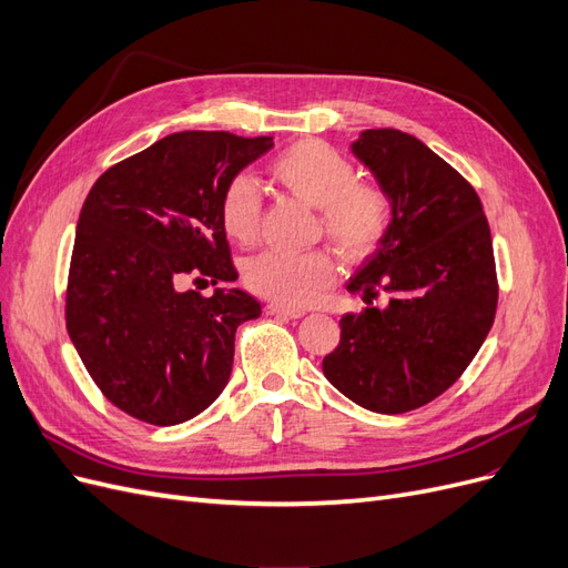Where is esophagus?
Returning a JSON list of instances; mask_svg holds the SVG:
<instances>
[{"mask_svg": "<svg viewBox=\"0 0 568 568\" xmlns=\"http://www.w3.org/2000/svg\"><path fill=\"white\" fill-rule=\"evenodd\" d=\"M265 313L277 315V317H288V320H296V317L305 315V311H301V307H291V305H284V303H267Z\"/></svg>", "mask_w": 568, "mask_h": 568, "instance_id": "esophagus-1", "label": "esophagus"}]
</instances>
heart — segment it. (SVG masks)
Wrapping results in <instances>:
<instances>
[{"mask_svg": "<svg viewBox=\"0 0 568 568\" xmlns=\"http://www.w3.org/2000/svg\"><path fill=\"white\" fill-rule=\"evenodd\" d=\"M270 173L291 194L317 205L322 227L348 257H365L390 227V199L379 184L355 180L353 163L334 146L303 140L270 163ZM220 225L239 244H251L261 222V189L251 175H234L220 194ZM336 277L329 251H265L244 267L246 286L286 305L313 303Z\"/></svg>", "mask_w": 568, "mask_h": 568, "instance_id": "obj_1", "label": "heart"}]
</instances>
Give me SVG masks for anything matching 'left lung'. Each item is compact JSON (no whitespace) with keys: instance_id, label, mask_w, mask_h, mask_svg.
<instances>
[{"instance_id":"1","label":"left lung","mask_w":568,"mask_h":568,"mask_svg":"<svg viewBox=\"0 0 568 568\" xmlns=\"http://www.w3.org/2000/svg\"><path fill=\"white\" fill-rule=\"evenodd\" d=\"M351 151L388 194L390 227L346 286L369 307L338 320L322 372L359 407L403 415L448 390L484 346L497 307L490 227L474 186L417 136L365 130ZM379 293L386 308L371 305Z\"/></svg>"}]
</instances>
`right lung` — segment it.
Listing matches in <instances>:
<instances>
[{"instance_id":"1","label":"right lung","mask_w":568,"mask_h":568,"mask_svg":"<svg viewBox=\"0 0 568 568\" xmlns=\"http://www.w3.org/2000/svg\"><path fill=\"white\" fill-rule=\"evenodd\" d=\"M272 136L186 130L109 168L80 211L65 326L106 398L156 426L192 419L227 386L234 334L261 317L236 282L217 203Z\"/></svg>"}]
</instances>
